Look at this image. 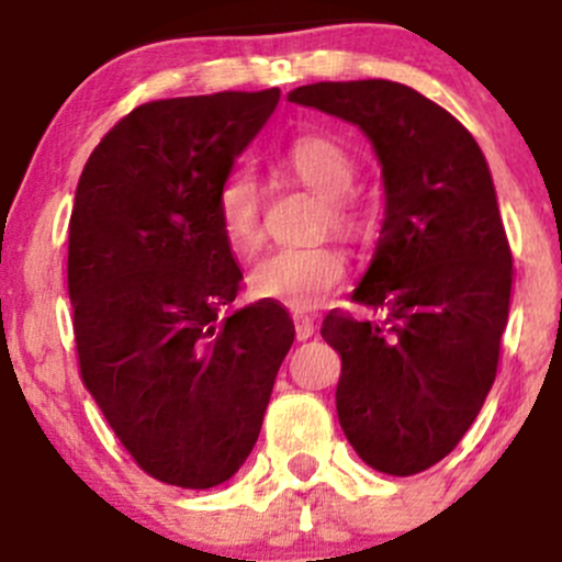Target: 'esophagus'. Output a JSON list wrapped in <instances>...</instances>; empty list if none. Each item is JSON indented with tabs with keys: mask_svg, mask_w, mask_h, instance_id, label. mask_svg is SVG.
I'll return each mask as SVG.
<instances>
[{
	"mask_svg": "<svg viewBox=\"0 0 562 562\" xmlns=\"http://www.w3.org/2000/svg\"><path fill=\"white\" fill-rule=\"evenodd\" d=\"M293 326H296L299 342H304V339H310L315 334V321L304 313H293Z\"/></svg>",
	"mask_w": 562,
	"mask_h": 562,
	"instance_id": "34e87169",
	"label": "esophagus"
}]
</instances>
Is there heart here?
Returning a JSON list of instances; mask_svg holds the SVG:
<instances>
[{
  "label": "heart",
  "instance_id": "1",
  "mask_svg": "<svg viewBox=\"0 0 562 562\" xmlns=\"http://www.w3.org/2000/svg\"><path fill=\"white\" fill-rule=\"evenodd\" d=\"M280 166L304 187L326 198L331 223L339 231H353L359 212L348 201L356 181V166L348 151L328 135L304 133L288 140L280 151ZM214 212L225 239L239 249H252L263 234L260 223V190L249 171L223 176L214 192ZM350 269L348 252L337 245L277 247L255 260L249 269V293L280 307L313 310L345 282Z\"/></svg>",
  "mask_w": 562,
  "mask_h": 562
}]
</instances>
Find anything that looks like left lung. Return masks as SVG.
<instances>
[{"mask_svg":"<svg viewBox=\"0 0 562 562\" xmlns=\"http://www.w3.org/2000/svg\"><path fill=\"white\" fill-rule=\"evenodd\" d=\"M291 103L359 124L381 160L386 217L350 302L386 323L331 310L323 339L342 359L337 416L370 468L413 475L468 432L497 375L512 304V247L473 135L416 89L383 78L321 81Z\"/></svg>","mask_w":562,"mask_h":562,"instance_id":"8db88e82","label":"left lung"}]
</instances>
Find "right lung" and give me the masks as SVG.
Masks as SVG:
<instances>
[{"label":"right lung","mask_w":562,"mask_h":562,"mask_svg":"<svg viewBox=\"0 0 562 562\" xmlns=\"http://www.w3.org/2000/svg\"><path fill=\"white\" fill-rule=\"evenodd\" d=\"M280 89L144 103L103 135L78 179L67 291L81 381L144 473L209 490L258 440L293 321L228 310L241 269L214 192Z\"/></svg>","instance_id":"obj_1"}]
</instances>
